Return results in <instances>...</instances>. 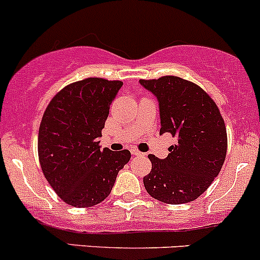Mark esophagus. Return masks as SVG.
Listing matches in <instances>:
<instances>
[{"label":"esophagus","mask_w":260,"mask_h":260,"mask_svg":"<svg viewBox=\"0 0 260 260\" xmlns=\"http://www.w3.org/2000/svg\"><path fill=\"white\" fill-rule=\"evenodd\" d=\"M131 153H132L133 156H140V154H142V152H140L138 149H136V148H132L131 149Z\"/></svg>","instance_id":"obj_1"}]
</instances>
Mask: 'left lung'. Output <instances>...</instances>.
<instances>
[{
	"label": "left lung",
	"mask_w": 260,
	"mask_h": 260,
	"mask_svg": "<svg viewBox=\"0 0 260 260\" xmlns=\"http://www.w3.org/2000/svg\"><path fill=\"white\" fill-rule=\"evenodd\" d=\"M140 83L158 99L159 135L177 138L165 159L148 156L152 169L143 177L147 192L171 205L193 201L224 165L228 136L222 115L211 96L190 80L166 75Z\"/></svg>",
	"instance_id": "left-lung-1"
}]
</instances>
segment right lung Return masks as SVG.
Instances as JSON below:
<instances>
[{"instance_id":"add662e5","label":"right lung","mask_w":260,"mask_h":260,"mask_svg":"<svg viewBox=\"0 0 260 260\" xmlns=\"http://www.w3.org/2000/svg\"><path fill=\"white\" fill-rule=\"evenodd\" d=\"M123 83L86 78L57 91L39 128L41 170L55 192L74 208H90L111 193L117 175L129 161L128 149H101L109 107Z\"/></svg>"}]
</instances>
